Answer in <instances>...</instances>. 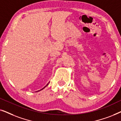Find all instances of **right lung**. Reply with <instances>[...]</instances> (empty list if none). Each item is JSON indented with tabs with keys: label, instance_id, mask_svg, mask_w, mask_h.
<instances>
[{
	"label": "right lung",
	"instance_id": "obj_1",
	"mask_svg": "<svg viewBox=\"0 0 121 121\" xmlns=\"http://www.w3.org/2000/svg\"><path fill=\"white\" fill-rule=\"evenodd\" d=\"M48 83H49V82H48ZM48 84H47V85H46V86H44V87H43V89H41V90H42V89H43L44 88V87H46V86H47L48 85Z\"/></svg>",
	"mask_w": 121,
	"mask_h": 121
}]
</instances>
